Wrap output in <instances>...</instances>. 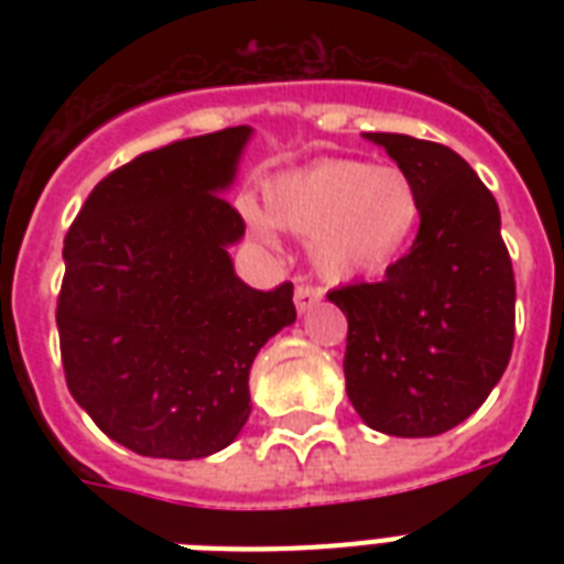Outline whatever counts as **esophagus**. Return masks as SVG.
Returning <instances> with one entry per match:
<instances>
[{
	"instance_id": "obj_1",
	"label": "esophagus",
	"mask_w": 564,
	"mask_h": 564,
	"mask_svg": "<svg viewBox=\"0 0 564 564\" xmlns=\"http://www.w3.org/2000/svg\"><path fill=\"white\" fill-rule=\"evenodd\" d=\"M318 301H322V290L310 286V283H299L295 286V307H299V313H310Z\"/></svg>"
}]
</instances>
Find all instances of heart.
I'll return each mask as SVG.
<instances>
[{
    "label": "heart",
    "mask_w": 564,
    "mask_h": 564,
    "mask_svg": "<svg viewBox=\"0 0 564 564\" xmlns=\"http://www.w3.org/2000/svg\"><path fill=\"white\" fill-rule=\"evenodd\" d=\"M265 212L246 207L257 237L274 225L310 239V260L330 283L386 274L421 228V193L398 166L351 158L316 161L265 184Z\"/></svg>",
    "instance_id": "heart-1"
}]
</instances>
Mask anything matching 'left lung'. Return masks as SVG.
<instances>
[{"label": "left lung", "mask_w": 564, "mask_h": 564, "mask_svg": "<svg viewBox=\"0 0 564 564\" xmlns=\"http://www.w3.org/2000/svg\"><path fill=\"white\" fill-rule=\"evenodd\" d=\"M421 193L410 254L380 283L327 292L348 318L345 389L386 436L424 438L463 424L509 366L516 274L500 210L477 172L442 143L366 134Z\"/></svg>", "instance_id": "8db88e82"}]
</instances>
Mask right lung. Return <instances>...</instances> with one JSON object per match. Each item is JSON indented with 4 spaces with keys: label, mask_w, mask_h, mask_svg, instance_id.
Segmentation results:
<instances>
[{
    "label": "right lung",
    "mask_w": 564,
    "mask_h": 564,
    "mask_svg": "<svg viewBox=\"0 0 564 564\" xmlns=\"http://www.w3.org/2000/svg\"><path fill=\"white\" fill-rule=\"evenodd\" d=\"M248 137L237 126L140 154L93 187L64 239L66 386L140 456L228 447L251 412L257 351L295 322L292 283L251 290L228 254L246 221L221 193Z\"/></svg>",
    "instance_id": "obj_1"
}]
</instances>
